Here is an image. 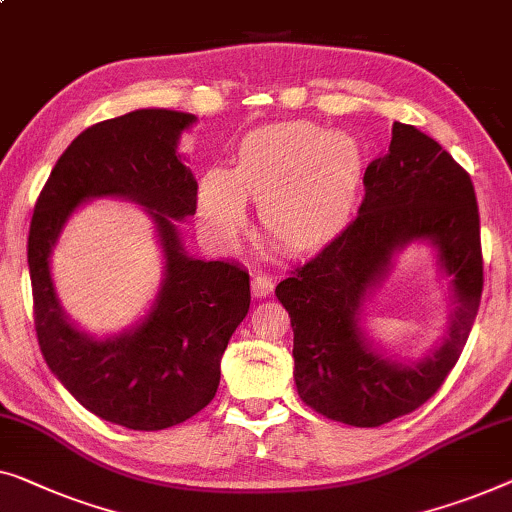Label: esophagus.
I'll return each mask as SVG.
<instances>
[{
  "label": "esophagus",
  "instance_id": "1",
  "mask_svg": "<svg viewBox=\"0 0 512 512\" xmlns=\"http://www.w3.org/2000/svg\"><path fill=\"white\" fill-rule=\"evenodd\" d=\"M272 288H274V279L270 274L256 272L254 277H251V293H254L256 298H265V295H270Z\"/></svg>",
  "mask_w": 512,
  "mask_h": 512
}]
</instances>
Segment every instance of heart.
Instances as JSON below:
<instances>
[{"label": "heart", "instance_id": "b5f03b06", "mask_svg": "<svg viewBox=\"0 0 512 512\" xmlns=\"http://www.w3.org/2000/svg\"><path fill=\"white\" fill-rule=\"evenodd\" d=\"M365 154L348 133L314 122L258 129L242 140L233 164L207 168L198 180V214L214 240L228 242L244 224V198L272 242L307 249L335 235L351 214Z\"/></svg>", "mask_w": 512, "mask_h": 512}]
</instances>
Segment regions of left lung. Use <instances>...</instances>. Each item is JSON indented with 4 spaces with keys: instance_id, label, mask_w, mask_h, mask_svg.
Wrapping results in <instances>:
<instances>
[{
    "instance_id": "obj_1",
    "label": "left lung",
    "mask_w": 512,
    "mask_h": 512,
    "mask_svg": "<svg viewBox=\"0 0 512 512\" xmlns=\"http://www.w3.org/2000/svg\"><path fill=\"white\" fill-rule=\"evenodd\" d=\"M362 182L358 217L279 281L274 295L291 316L302 402L344 425L379 427L425 404L455 367L483 295V251L469 173L411 124H392L388 152ZM416 239L437 249L456 309L444 344L406 366L375 351L359 314L394 251Z\"/></svg>"
}]
</instances>
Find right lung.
I'll list each match as a JSON object with an SVG mask.
<instances>
[{"mask_svg": "<svg viewBox=\"0 0 512 512\" xmlns=\"http://www.w3.org/2000/svg\"><path fill=\"white\" fill-rule=\"evenodd\" d=\"M194 122L189 113L145 108L92 124L57 159L29 224L34 325L50 372L94 416L140 432L180 425L212 402L221 355L251 302L249 272L187 256L173 224L196 214L198 184L177 154L180 133ZM103 195L148 207L167 270L143 324L94 340L58 307L49 254L72 210Z\"/></svg>", "mask_w": 512, "mask_h": 512, "instance_id": "obj_1", "label": "right lung"}]
</instances>
